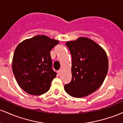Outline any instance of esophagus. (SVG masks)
Returning <instances> with one entry per match:
<instances>
[{
    "instance_id": "1",
    "label": "esophagus",
    "mask_w": 123,
    "mask_h": 123,
    "mask_svg": "<svg viewBox=\"0 0 123 123\" xmlns=\"http://www.w3.org/2000/svg\"><path fill=\"white\" fill-rule=\"evenodd\" d=\"M61 73H62V70H59V71H57V73H58V74H59V75H60V74H61Z\"/></svg>"
}]
</instances>
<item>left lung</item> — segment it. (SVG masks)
Wrapping results in <instances>:
<instances>
[{
    "mask_svg": "<svg viewBox=\"0 0 123 123\" xmlns=\"http://www.w3.org/2000/svg\"><path fill=\"white\" fill-rule=\"evenodd\" d=\"M66 45L72 56V79L64 85V90L73 97H85L99 89L105 79L109 68L107 54L86 37L68 41Z\"/></svg>",
    "mask_w": 123,
    "mask_h": 123,
    "instance_id": "1",
    "label": "left lung"
}]
</instances>
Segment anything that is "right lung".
I'll return each mask as SVG.
<instances>
[{
  "label": "right lung",
  "mask_w": 123,
  "mask_h": 123,
  "mask_svg": "<svg viewBox=\"0 0 123 123\" xmlns=\"http://www.w3.org/2000/svg\"><path fill=\"white\" fill-rule=\"evenodd\" d=\"M59 41L38 35L22 41L13 55L12 69L18 84L25 92L41 95L49 91L56 73L52 69L50 50Z\"/></svg>",
  "instance_id": "add662e5"
}]
</instances>
